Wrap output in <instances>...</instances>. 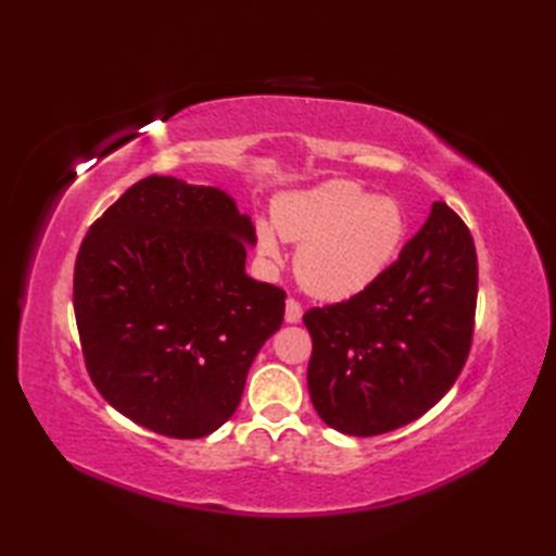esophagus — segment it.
Returning a JSON list of instances; mask_svg holds the SVG:
<instances>
[{"instance_id": "34e87169", "label": "esophagus", "mask_w": 556, "mask_h": 556, "mask_svg": "<svg viewBox=\"0 0 556 556\" xmlns=\"http://www.w3.org/2000/svg\"><path fill=\"white\" fill-rule=\"evenodd\" d=\"M285 317H287V323H299L301 317H303V308H301V303L296 299H289L287 301Z\"/></svg>"}]
</instances>
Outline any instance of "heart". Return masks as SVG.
<instances>
[{
    "label": "heart",
    "mask_w": 556,
    "mask_h": 556,
    "mask_svg": "<svg viewBox=\"0 0 556 556\" xmlns=\"http://www.w3.org/2000/svg\"><path fill=\"white\" fill-rule=\"evenodd\" d=\"M281 239L299 243L296 275L320 299H346L380 277L404 239L406 219L399 203L370 195L353 181H327L293 193L275 207ZM265 257H279L275 233L257 231Z\"/></svg>",
    "instance_id": "obj_1"
}]
</instances>
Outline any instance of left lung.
I'll return each instance as SVG.
<instances>
[{
	"mask_svg": "<svg viewBox=\"0 0 556 556\" xmlns=\"http://www.w3.org/2000/svg\"><path fill=\"white\" fill-rule=\"evenodd\" d=\"M476 299L473 236L452 207L434 203L380 277L303 315L313 337L308 392L317 416L353 437L420 418L464 370Z\"/></svg>",
	"mask_w": 556,
	"mask_h": 556,
	"instance_id": "8db88e82",
	"label": "left lung"
}]
</instances>
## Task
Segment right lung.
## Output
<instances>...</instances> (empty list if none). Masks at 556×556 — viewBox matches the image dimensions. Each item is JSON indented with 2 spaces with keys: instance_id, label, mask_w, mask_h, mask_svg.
I'll return each instance as SVG.
<instances>
[{
  "instance_id": "1",
  "label": "right lung",
  "mask_w": 556,
  "mask_h": 556,
  "mask_svg": "<svg viewBox=\"0 0 556 556\" xmlns=\"http://www.w3.org/2000/svg\"><path fill=\"white\" fill-rule=\"evenodd\" d=\"M255 229L233 198L174 176L134 184L88 229L74 311L92 384L143 428L195 440L239 408L287 293L245 275Z\"/></svg>"
}]
</instances>
